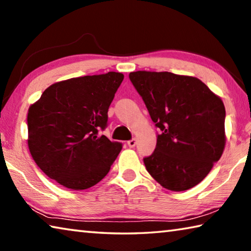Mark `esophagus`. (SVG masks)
<instances>
[{
    "instance_id": "esophagus-1",
    "label": "esophagus",
    "mask_w": 251,
    "mask_h": 251,
    "mask_svg": "<svg viewBox=\"0 0 251 251\" xmlns=\"http://www.w3.org/2000/svg\"><path fill=\"white\" fill-rule=\"evenodd\" d=\"M127 145H128L130 148H133V147H135V145H136V139L135 138H133V139H130V141H128L127 142Z\"/></svg>"
}]
</instances>
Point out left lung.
Returning a JSON list of instances; mask_svg holds the SVG:
<instances>
[{
	"mask_svg": "<svg viewBox=\"0 0 251 251\" xmlns=\"http://www.w3.org/2000/svg\"><path fill=\"white\" fill-rule=\"evenodd\" d=\"M129 79L160 129L154 152L144 158L147 172L173 192L193 188L226 145L222 99L193 76L137 71Z\"/></svg>",
	"mask_w": 251,
	"mask_h": 251,
	"instance_id": "8db88e82",
	"label": "left lung"
}]
</instances>
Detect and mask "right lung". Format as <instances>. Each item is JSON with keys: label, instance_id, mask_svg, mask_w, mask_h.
<instances>
[{"label": "right lung", "instance_id": "1", "mask_svg": "<svg viewBox=\"0 0 251 251\" xmlns=\"http://www.w3.org/2000/svg\"><path fill=\"white\" fill-rule=\"evenodd\" d=\"M124 75L82 76L46 88L27 113V145L37 166L59 185L83 190L107 175L122 151L99 130Z\"/></svg>", "mask_w": 251, "mask_h": 251}]
</instances>
